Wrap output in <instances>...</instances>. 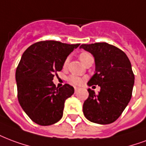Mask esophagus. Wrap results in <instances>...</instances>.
I'll return each mask as SVG.
<instances>
[{
	"label": "esophagus",
	"mask_w": 146,
	"mask_h": 146,
	"mask_svg": "<svg viewBox=\"0 0 146 146\" xmlns=\"http://www.w3.org/2000/svg\"><path fill=\"white\" fill-rule=\"evenodd\" d=\"M79 90H80V88L79 87H75V93H77L79 91Z\"/></svg>",
	"instance_id": "esophagus-1"
}]
</instances>
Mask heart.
Segmentation results:
<instances>
[{"mask_svg":"<svg viewBox=\"0 0 146 146\" xmlns=\"http://www.w3.org/2000/svg\"><path fill=\"white\" fill-rule=\"evenodd\" d=\"M90 56V55L89 53H87V52H83L80 55V61H84V59H87V57ZM68 63H69V58H66V60L64 61V63H63V67H66L67 66ZM68 80L70 82V84H75V85H80L84 83V79L80 77V76H77L76 75H71V76L68 78Z\"/></svg>","mask_w":146,"mask_h":146,"instance_id":"obj_1","label":"heart"}]
</instances>
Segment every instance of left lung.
Segmentation results:
<instances>
[{"label":"left lung","mask_w":146,"mask_h":146,"mask_svg":"<svg viewBox=\"0 0 146 146\" xmlns=\"http://www.w3.org/2000/svg\"><path fill=\"white\" fill-rule=\"evenodd\" d=\"M91 53L95 61L94 74L87 85H98V94L87 90L83 111L90 121L100 125L114 122L120 117L131 98L135 76L126 54L106 42L83 44L80 47Z\"/></svg>","instance_id":"left-lung-1"}]
</instances>
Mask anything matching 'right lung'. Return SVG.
<instances>
[{
    "instance_id": "add662e5",
    "label": "right lung",
    "mask_w": 146,
    "mask_h": 146,
    "mask_svg": "<svg viewBox=\"0 0 146 146\" xmlns=\"http://www.w3.org/2000/svg\"><path fill=\"white\" fill-rule=\"evenodd\" d=\"M80 44L43 41L25 51L16 70L18 98L23 111L38 125H50L62 117L66 100L74 93L69 84L56 87L54 74Z\"/></svg>"
}]
</instances>
